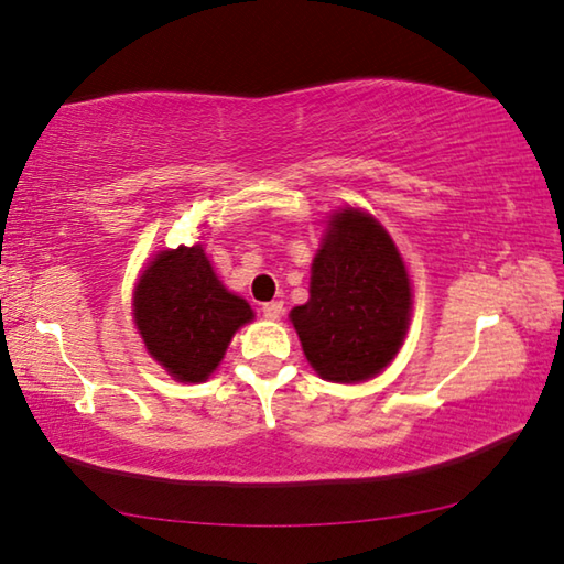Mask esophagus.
I'll use <instances>...</instances> for the list:
<instances>
[{
    "instance_id": "1",
    "label": "esophagus",
    "mask_w": 564,
    "mask_h": 564,
    "mask_svg": "<svg viewBox=\"0 0 564 564\" xmlns=\"http://www.w3.org/2000/svg\"><path fill=\"white\" fill-rule=\"evenodd\" d=\"M263 316L269 321H279L283 316V303L281 301H271V303H263Z\"/></svg>"
}]
</instances>
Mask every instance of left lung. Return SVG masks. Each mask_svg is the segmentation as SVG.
I'll list each match as a JSON object with an SVG mask.
<instances>
[{
    "instance_id": "1",
    "label": "left lung",
    "mask_w": 564,
    "mask_h": 564,
    "mask_svg": "<svg viewBox=\"0 0 564 564\" xmlns=\"http://www.w3.org/2000/svg\"><path fill=\"white\" fill-rule=\"evenodd\" d=\"M410 308L405 263L386 228L360 208L333 214L311 265V299L291 311L313 370L333 383L378 376L403 346Z\"/></svg>"
}]
</instances>
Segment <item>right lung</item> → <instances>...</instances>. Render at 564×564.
<instances>
[{
  "label": "right lung",
  "mask_w": 564,
  "mask_h": 564,
  "mask_svg": "<svg viewBox=\"0 0 564 564\" xmlns=\"http://www.w3.org/2000/svg\"><path fill=\"white\" fill-rule=\"evenodd\" d=\"M133 321L149 356L178 383L214 373L234 333L253 321L241 295L218 281L202 243L161 251L133 289Z\"/></svg>",
  "instance_id": "obj_1"
}]
</instances>
